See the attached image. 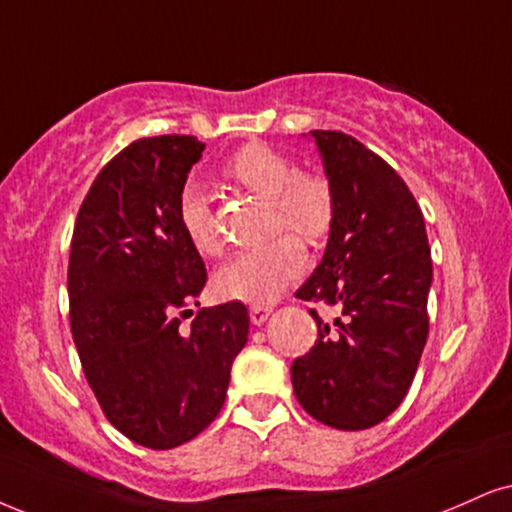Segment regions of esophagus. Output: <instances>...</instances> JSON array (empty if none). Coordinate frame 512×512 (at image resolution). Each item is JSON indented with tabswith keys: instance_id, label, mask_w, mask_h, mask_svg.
I'll return each instance as SVG.
<instances>
[{
	"instance_id": "34e87169",
	"label": "esophagus",
	"mask_w": 512,
	"mask_h": 512,
	"mask_svg": "<svg viewBox=\"0 0 512 512\" xmlns=\"http://www.w3.org/2000/svg\"><path fill=\"white\" fill-rule=\"evenodd\" d=\"M270 313H273V306H251L249 308V318H251V323H254V325L266 323Z\"/></svg>"
}]
</instances>
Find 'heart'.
I'll use <instances>...</instances> for the list:
<instances>
[{
  "label": "heart",
  "mask_w": 512,
  "mask_h": 512,
  "mask_svg": "<svg viewBox=\"0 0 512 512\" xmlns=\"http://www.w3.org/2000/svg\"><path fill=\"white\" fill-rule=\"evenodd\" d=\"M223 175L244 192L273 206L275 230H292L306 242H323L334 225V192L318 173H296L292 159L268 144H246L225 163ZM180 227L189 244L204 256L223 254L211 206L199 187L189 185L178 201ZM294 235H282L261 249L242 251L213 275L220 296L246 304H270L304 270V246Z\"/></svg>",
  "instance_id": "obj_1"
}]
</instances>
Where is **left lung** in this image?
<instances>
[{
  "label": "left lung",
  "instance_id": "obj_1",
  "mask_svg": "<svg viewBox=\"0 0 512 512\" xmlns=\"http://www.w3.org/2000/svg\"><path fill=\"white\" fill-rule=\"evenodd\" d=\"M334 192L320 266L296 296L337 308L292 363L301 408L334 430H368L394 413L418 370L430 315L432 254L425 218L401 175L356 137L313 130Z\"/></svg>",
  "mask_w": 512,
  "mask_h": 512
}]
</instances>
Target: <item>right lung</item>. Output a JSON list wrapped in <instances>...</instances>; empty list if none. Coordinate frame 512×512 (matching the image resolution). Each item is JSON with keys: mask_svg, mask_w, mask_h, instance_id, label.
I'll return each instance as SVG.
<instances>
[{"mask_svg": "<svg viewBox=\"0 0 512 512\" xmlns=\"http://www.w3.org/2000/svg\"><path fill=\"white\" fill-rule=\"evenodd\" d=\"M192 135L142 137L94 178L68 258L71 332L106 420L166 451L194 439L225 403L249 337L242 301L199 308L206 266L180 227L178 201L201 159Z\"/></svg>", "mask_w": 512, "mask_h": 512, "instance_id": "right-lung-1", "label": "right lung"}]
</instances>
